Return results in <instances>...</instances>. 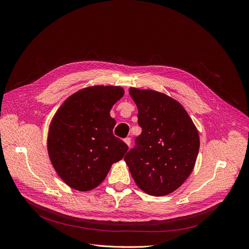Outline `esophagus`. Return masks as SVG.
<instances>
[{
	"instance_id": "obj_1",
	"label": "esophagus",
	"mask_w": 249,
	"mask_h": 249,
	"mask_svg": "<svg viewBox=\"0 0 249 249\" xmlns=\"http://www.w3.org/2000/svg\"><path fill=\"white\" fill-rule=\"evenodd\" d=\"M124 142L126 143L127 144V146L129 147L130 145H131V138H129V137H127V138H125V140H124Z\"/></svg>"
}]
</instances>
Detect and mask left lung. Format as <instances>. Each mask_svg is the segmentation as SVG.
<instances>
[{"mask_svg":"<svg viewBox=\"0 0 249 249\" xmlns=\"http://www.w3.org/2000/svg\"><path fill=\"white\" fill-rule=\"evenodd\" d=\"M142 132L138 146L125 155L137 187L161 197L178 189L192 174L200 148L198 130L186 109L160 91L130 88Z\"/></svg>","mask_w":249,"mask_h":249,"instance_id":"8db88e82","label":"left lung"}]
</instances>
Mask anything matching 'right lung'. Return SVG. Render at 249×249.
Masks as SVG:
<instances>
[{
	"mask_svg": "<svg viewBox=\"0 0 249 249\" xmlns=\"http://www.w3.org/2000/svg\"><path fill=\"white\" fill-rule=\"evenodd\" d=\"M123 96V88L118 86L87 87L65 100L52 118L48 155L70 188L80 192L97 188L128 150L113 135L116 121L110 116L114 104Z\"/></svg>",
	"mask_w": 249,
	"mask_h": 249,
	"instance_id": "right-lung-1",
	"label": "right lung"
}]
</instances>
